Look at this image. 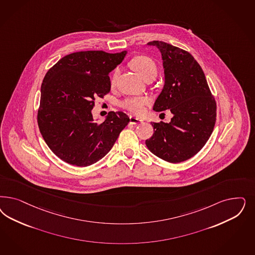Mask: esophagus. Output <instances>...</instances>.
Wrapping results in <instances>:
<instances>
[{
    "instance_id": "1",
    "label": "esophagus",
    "mask_w": 255,
    "mask_h": 255,
    "mask_svg": "<svg viewBox=\"0 0 255 255\" xmlns=\"http://www.w3.org/2000/svg\"><path fill=\"white\" fill-rule=\"evenodd\" d=\"M129 120H130V123L134 124V125L143 123V120H141L140 118H138V117H135V116H130Z\"/></svg>"
}]
</instances>
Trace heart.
Wrapping results in <instances>:
<instances>
[{
	"label": "heart",
	"mask_w": 255,
	"mask_h": 255,
	"mask_svg": "<svg viewBox=\"0 0 255 255\" xmlns=\"http://www.w3.org/2000/svg\"><path fill=\"white\" fill-rule=\"evenodd\" d=\"M130 66L134 68L141 78L146 80L150 77L156 78L157 74V66L152 58L148 56H137L130 61ZM119 74V70L115 69L112 75V82L114 83ZM150 100L146 97L139 98H127L120 102V106L135 115H142L145 111V106L149 104Z\"/></svg>",
	"instance_id": "obj_1"
}]
</instances>
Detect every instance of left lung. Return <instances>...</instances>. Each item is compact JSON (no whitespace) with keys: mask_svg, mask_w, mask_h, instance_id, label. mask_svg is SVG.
I'll list each match as a JSON object with an SVG mask.
<instances>
[{"mask_svg":"<svg viewBox=\"0 0 255 255\" xmlns=\"http://www.w3.org/2000/svg\"><path fill=\"white\" fill-rule=\"evenodd\" d=\"M159 49L165 82L153 110H170V123H153V136L145 140L148 149L171 163L196 155L213 131L217 106L202 67L184 49L162 41L147 43ZM163 115V114H162Z\"/></svg>","mask_w":255,"mask_h":255,"instance_id":"1","label":"left lung"}]
</instances>
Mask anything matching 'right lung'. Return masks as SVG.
I'll use <instances>...</instances> for the list:
<instances>
[{"mask_svg":"<svg viewBox=\"0 0 255 255\" xmlns=\"http://www.w3.org/2000/svg\"><path fill=\"white\" fill-rule=\"evenodd\" d=\"M126 54L127 50L74 52L60 59L45 76L37 123L49 149L66 163H96L107 155L129 122L123 112H110L99 124L91 113L96 99L111 90L109 73Z\"/></svg>","mask_w":255,"mask_h":255,"instance_id":"1","label":"right lung"}]
</instances>
